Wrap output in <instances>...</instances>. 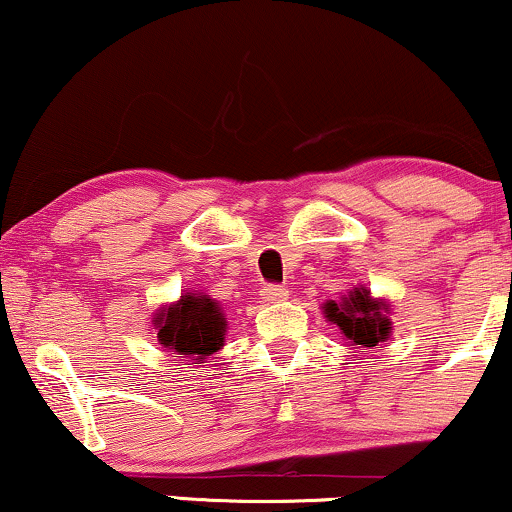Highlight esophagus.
<instances>
[{"mask_svg": "<svg viewBox=\"0 0 512 512\" xmlns=\"http://www.w3.org/2000/svg\"><path fill=\"white\" fill-rule=\"evenodd\" d=\"M262 298L264 303H281V300L288 298V288L276 286V283H267V286L262 288Z\"/></svg>", "mask_w": 512, "mask_h": 512, "instance_id": "obj_1", "label": "esophagus"}]
</instances>
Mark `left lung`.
<instances>
[{
	"label": "left lung",
	"mask_w": 512,
	"mask_h": 512,
	"mask_svg": "<svg viewBox=\"0 0 512 512\" xmlns=\"http://www.w3.org/2000/svg\"><path fill=\"white\" fill-rule=\"evenodd\" d=\"M389 310L391 307L384 300L372 298V293L365 286L353 288L346 298H341V303H336V300L324 303L326 319L334 322L353 346L360 348H374L389 338Z\"/></svg>",
	"instance_id": "left-lung-1"
}]
</instances>
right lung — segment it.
I'll use <instances>...</instances> for the list:
<instances>
[{
	"mask_svg": "<svg viewBox=\"0 0 512 512\" xmlns=\"http://www.w3.org/2000/svg\"><path fill=\"white\" fill-rule=\"evenodd\" d=\"M157 341L176 357H190L200 365L224 346L226 317L219 303L200 293H186L174 305L157 310L152 319Z\"/></svg>",
	"mask_w": 512,
	"mask_h": 512,
	"instance_id": "right-lung-1",
	"label": "right lung"
}]
</instances>
